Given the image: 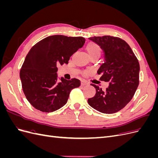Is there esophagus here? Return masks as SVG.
<instances>
[{"label":"esophagus","mask_w":158,"mask_h":158,"mask_svg":"<svg viewBox=\"0 0 158 158\" xmlns=\"http://www.w3.org/2000/svg\"><path fill=\"white\" fill-rule=\"evenodd\" d=\"M88 84V83L87 82H85V81H82V82H81V85H82V86H84V85H86Z\"/></svg>","instance_id":"34e87169"}]
</instances>
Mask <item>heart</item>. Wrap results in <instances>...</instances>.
<instances>
[{
  "label": "heart",
  "instance_id": "b5f03b06",
  "mask_svg": "<svg viewBox=\"0 0 158 158\" xmlns=\"http://www.w3.org/2000/svg\"><path fill=\"white\" fill-rule=\"evenodd\" d=\"M85 50H86L89 57H92L95 56H99L102 52L101 47L94 42L88 43L86 45V47H85Z\"/></svg>",
  "mask_w": 158,
  "mask_h": 158
}]
</instances>
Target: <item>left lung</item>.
<instances>
[{
  "label": "left lung",
  "instance_id": "left-lung-1",
  "mask_svg": "<svg viewBox=\"0 0 158 158\" xmlns=\"http://www.w3.org/2000/svg\"><path fill=\"white\" fill-rule=\"evenodd\" d=\"M104 52V63L98 70L100 80L110 82L103 91L98 85L95 96L88 100L89 106L106 114L118 112L130 102L139 84L140 65L127 43L117 37L104 35L89 38Z\"/></svg>",
  "mask_w": 158,
  "mask_h": 158
}]
</instances>
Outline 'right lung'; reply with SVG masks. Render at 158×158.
Masks as SVG:
<instances>
[{
    "label": "right lung",
    "mask_w": 158,
    "mask_h": 158,
    "mask_svg": "<svg viewBox=\"0 0 158 158\" xmlns=\"http://www.w3.org/2000/svg\"><path fill=\"white\" fill-rule=\"evenodd\" d=\"M82 37L61 35L49 36L31 47L20 70L23 92L31 106L49 113L63 107L71 90L78 88L80 81L60 78L57 66L68 64L70 57L83 47Z\"/></svg>",
    "instance_id": "obj_1"
}]
</instances>
